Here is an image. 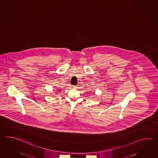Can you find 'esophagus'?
I'll return each instance as SVG.
<instances>
[{"label":"esophagus","instance_id":"1","mask_svg":"<svg viewBox=\"0 0 158 158\" xmlns=\"http://www.w3.org/2000/svg\"><path fill=\"white\" fill-rule=\"evenodd\" d=\"M73 88H75V89H76V88H77V85H74V86H73Z\"/></svg>","mask_w":158,"mask_h":158}]
</instances>
